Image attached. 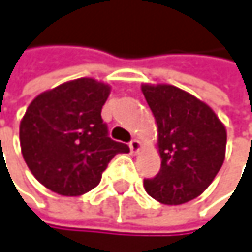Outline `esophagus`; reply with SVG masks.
<instances>
[{
  "label": "esophagus",
  "mask_w": 252,
  "mask_h": 252,
  "mask_svg": "<svg viewBox=\"0 0 252 252\" xmlns=\"http://www.w3.org/2000/svg\"><path fill=\"white\" fill-rule=\"evenodd\" d=\"M130 149H131V152H133V154H137V152L142 149V143H140V140H137V139L131 140V142H130Z\"/></svg>",
  "instance_id": "34e87169"
}]
</instances>
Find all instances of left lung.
Returning a JSON list of instances; mask_svg holds the SVG:
<instances>
[{
    "label": "left lung",
    "instance_id": "8db88e82",
    "mask_svg": "<svg viewBox=\"0 0 252 252\" xmlns=\"http://www.w3.org/2000/svg\"><path fill=\"white\" fill-rule=\"evenodd\" d=\"M142 93L157 124L161 169L145 179L146 192L163 205H182L199 197L220 172L227 131L217 113L184 89L143 83Z\"/></svg>",
    "mask_w": 252,
    "mask_h": 252
}]
</instances>
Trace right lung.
I'll list each match as a JSON object with an SVG mask.
<instances>
[{"label":"right lung","mask_w":252,"mask_h":252,"mask_svg":"<svg viewBox=\"0 0 252 252\" xmlns=\"http://www.w3.org/2000/svg\"><path fill=\"white\" fill-rule=\"evenodd\" d=\"M112 86L80 77L38 94L28 106L19 140L34 178L47 189L76 197L95 188L109 161L128 146L107 136L101 109Z\"/></svg>","instance_id":"add662e5"}]
</instances>
